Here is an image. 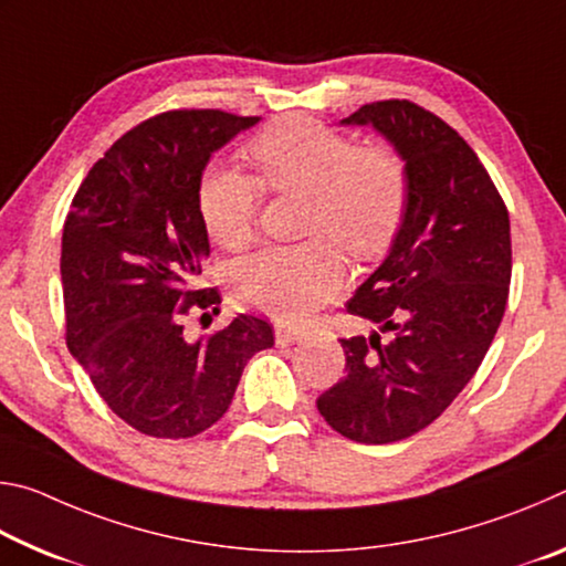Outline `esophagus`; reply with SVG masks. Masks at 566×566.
Returning <instances> with one entry per match:
<instances>
[{
  "label": "esophagus",
  "instance_id": "1",
  "mask_svg": "<svg viewBox=\"0 0 566 566\" xmlns=\"http://www.w3.org/2000/svg\"><path fill=\"white\" fill-rule=\"evenodd\" d=\"M274 337H276V344H280V347H290V344L302 342L304 332L296 329V327H290V324H276Z\"/></svg>",
  "mask_w": 566,
  "mask_h": 566
}]
</instances>
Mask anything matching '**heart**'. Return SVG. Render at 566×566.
Returning <instances> with one entry per match:
<instances>
[{
    "label": "heart",
    "instance_id": "1",
    "mask_svg": "<svg viewBox=\"0 0 566 566\" xmlns=\"http://www.w3.org/2000/svg\"><path fill=\"white\" fill-rule=\"evenodd\" d=\"M262 181L274 191L310 197L296 247H264L232 270L234 300L286 322H304L327 304L347 276L339 247L367 260L385 252L405 217L407 169L387 149H359L349 137L310 117H284L249 147ZM262 185L234 165H214L199 181L202 224L224 249L254 239Z\"/></svg>",
    "mask_w": 566,
    "mask_h": 566
}]
</instances>
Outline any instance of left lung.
<instances>
[{"instance_id": "obj_1", "label": "left lung", "mask_w": 566, "mask_h": 566, "mask_svg": "<svg viewBox=\"0 0 566 566\" xmlns=\"http://www.w3.org/2000/svg\"><path fill=\"white\" fill-rule=\"evenodd\" d=\"M339 124L395 147L409 199L385 262L347 302L371 332L339 339L347 375L317 409L352 442L389 444L432 424L490 349L512 280L510 214L472 147L432 112L387 99Z\"/></svg>"}]
</instances>
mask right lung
Returning <instances> with one entry per match:
<instances>
[{"label":"right lung","instance_id":"right-lung-1","mask_svg":"<svg viewBox=\"0 0 566 566\" xmlns=\"http://www.w3.org/2000/svg\"><path fill=\"white\" fill-rule=\"evenodd\" d=\"M260 117L179 109L142 122L76 189L62 234L66 347L119 419L142 434L187 439L222 419L244 364L274 332L237 314L189 342L181 317L217 306L195 290L209 256L199 181L214 151Z\"/></svg>","mask_w":566,"mask_h":566}]
</instances>
